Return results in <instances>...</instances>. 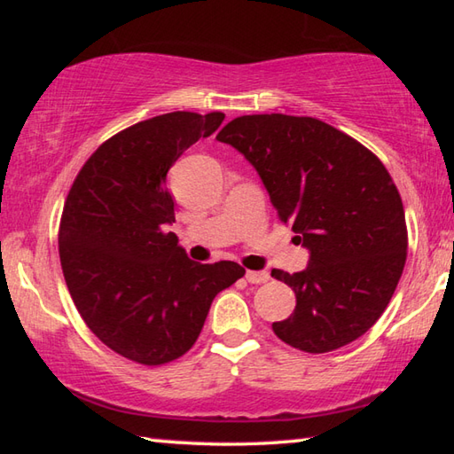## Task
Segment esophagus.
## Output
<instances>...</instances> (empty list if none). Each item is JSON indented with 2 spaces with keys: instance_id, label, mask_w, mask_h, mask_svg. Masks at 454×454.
<instances>
[{
  "instance_id": "obj_1",
  "label": "esophagus",
  "mask_w": 454,
  "mask_h": 454,
  "mask_svg": "<svg viewBox=\"0 0 454 454\" xmlns=\"http://www.w3.org/2000/svg\"><path fill=\"white\" fill-rule=\"evenodd\" d=\"M246 280H248L250 284H262L268 280V272H256V270H248L246 272Z\"/></svg>"
}]
</instances>
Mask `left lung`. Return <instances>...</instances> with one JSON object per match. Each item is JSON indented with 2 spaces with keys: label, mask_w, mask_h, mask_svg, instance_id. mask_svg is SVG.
Listing matches in <instances>:
<instances>
[{
  "label": "left lung",
  "mask_w": 454,
  "mask_h": 454,
  "mask_svg": "<svg viewBox=\"0 0 454 454\" xmlns=\"http://www.w3.org/2000/svg\"><path fill=\"white\" fill-rule=\"evenodd\" d=\"M216 140L254 166L278 218L310 254L301 272L272 270L296 294L294 312L274 322V334L312 355L363 336L393 298L409 246L387 168L317 118L240 116Z\"/></svg>",
  "instance_id": "left-lung-1"
}]
</instances>
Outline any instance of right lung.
<instances>
[{"mask_svg":"<svg viewBox=\"0 0 454 454\" xmlns=\"http://www.w3.org/2000/svg\"><path fill=\"white\" fill-rule=\"evenodd\" d=\"M224 114L172 112L126 128L91 153L67 194L59 260L75 309L107 348L158 366L194 347L218 292L242 278L230 260L200 264L168 232L166 176Z\"/></svg>","mask_w":454,"mask_h":454,"instance_id":"right-lung-1","label":"right lung"}]
</instances>
